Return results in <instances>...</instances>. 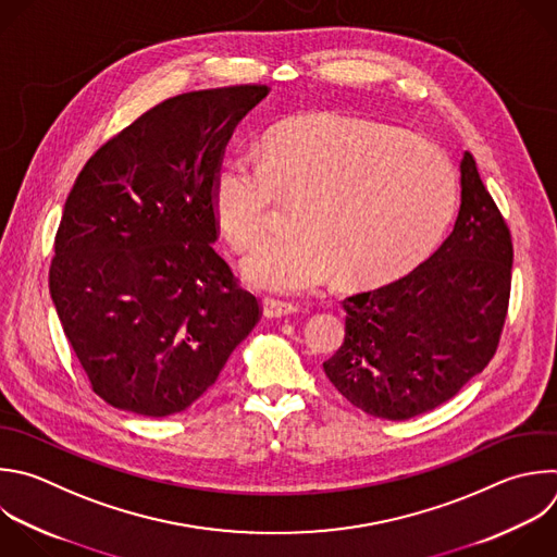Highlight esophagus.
<instances>
[{
	"instance_id": "34e87169",
	"label": "esophagus",
	"mask_w": 557,
	"mask_h": 557,
	"mask_svg": "<svg viewBox=\"0 0 557 557\" xmlns=\"http://www.w3.org/2000/svg\"><path fill=\"white\" fill-rule=\"evenodd\" d=\"M299 306L293 304V301H282V299H273V297H264L262 299V312L264 317L269 319H277V317H284V314H293L297 312Z\"/></svg>"
}]
</instances>
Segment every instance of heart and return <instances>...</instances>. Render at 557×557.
I'll return each instance as SVG.
<instances>
[{
  "mask_svg": "<svg viewBox=\"0 0 557 557\" xmlns=\"http://www.w3.org/2000/svg\"><path fill=\"white\" fill-rule=\"evenodd\" d=\"M280 201L297 206V236L245 260L251 286L306 293L334 275L379 286L437 247L455 216L457 174L442 148L400 128L308 113L273 126L260 159L232 154L214 172V227L238 253L267 238Z\"/></svg>",
  "mask_w": 557,
  "mask_h": 557,
  "instance_id": "obj_1",
  "label": "heart"
}]
</instances>
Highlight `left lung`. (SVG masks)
<instances>
[{"mask_svg": "<svg viewBox=\"0 0 557 557\" xmlns=\"http://www.w3.org/2000/svg\"><path fill=\"white\" fill-rule=\"evenodd\" d=\"M511 262L509 227L466 150L453 234L409 275L343 299L345 341L323 362L325 376L354 407L383 420L444 405L496 354Z\"/></svg>", "mask_w": 557, "mask_h": 557, "instance_id": "8db88e82", "label": "left lung"}]
</instances>
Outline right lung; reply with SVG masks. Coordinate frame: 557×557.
<instances>
[{
    "label": "right lung",
    "mask_w": 557,
    "mask_h": 557,
    "mask_svg": "<svg viewBox=\"0 0 557 557\" xmlns=\"http://www.w3.org/2000/svg\"><path fill=\"white\" fill-rule=\"evenodd\" d=\"M269 94L234 85L159 102L102 144L65 201L50 295L96 396L165 418L193 407L262 317L214 251L212 181Z\"/></svg>",
    "instance_id": "1"
}]
</instances>
